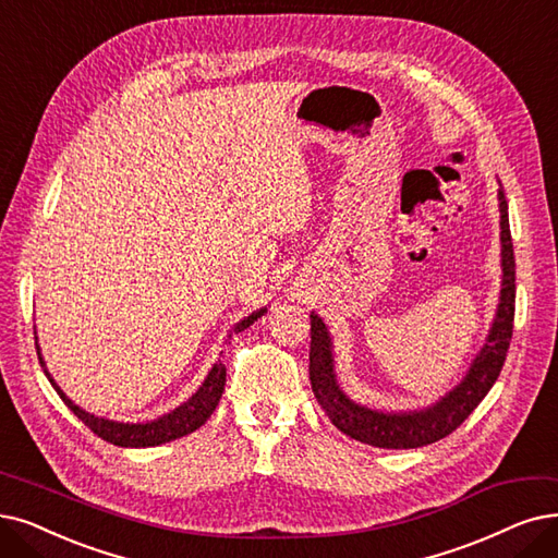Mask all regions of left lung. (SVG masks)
I'll return each mask as SVG.
<instances>
[{
  "instance_id": "left-lung-1",
  "label": "left lung",
  "mask_w": 558,
  "mask_h": 558,
  "mask_svg": "<svg viewBox=\"0 0 558 558\" xmlns=\"http://www.w3.org/2000/svg\"><path fill=\"white\" fill-rule=\"evenodd\" d=\"M501 213V293L497 316L487 331V339L472 362L470 371L447 396L437 403L410 410V412H383L354 403L343 393L333 371V345L327 325L311 311V350H308V377L311 389L325 410L329 421L348 437L371 444L377 449H418L451 435L460 423L470 416L485 393L493 389L512 337V318H515V254L508 227L506 194L499 187Z\"/></svg>"
}]
</instances>
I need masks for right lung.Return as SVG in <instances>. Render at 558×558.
<instances>
[{
  "label": "right lung",
  "mask_w": 558,
  "mask_h": 558,
  "mask_svg": "<svg viewBox=\"0 0 558 558\" xmlns=\"http://www.w3.org/2000/svg\"><path fill=\"white\" fill-rule=\"evenodd\" d=\"M265 311L267 308H258V311H254L252 316L235 323L233 329L229 331V339L233 337V333L244 331L250 325H254L265 314ZM36 350H38V362H40L43 371H46L50 385L54 387V391L59 393V398L63 400V403L69 405V410L84 423L86 428H92L98 437H102L109 444H114V447H125V449L160 447V444H165V441L178 439V437L194 433L196 428H202L204 423L210 418V414L215 412L219 398H221V391H225V385H227V366L221 364V362H217V364H213V368H210L208 377L204 380V385L198 387V391L187 400V403H183L181 408H175L169 414H165L160 418L146 421V423L111 421V418L96 416L92 412L82 410L80 405H75L73 400L65 396L61 391V387L52 380V375L46 368V362H43V354H40L38 343H36Z\"/></svg>",
  "instance_id": "obj_1"
}]
</instances>
